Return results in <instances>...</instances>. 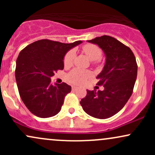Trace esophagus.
Listing matches in <instances>:
<instances>
[{
	"instance_id": "34e87169",
	"label": "esophagus",
	"mask_w": 155,
	"mask_h": 155,
	"mask_svg": "<svg viewBox=\"0 0 155 155\" xmlns=\"http://www.w3.org/2000/svg\"><path fill=\"white\" fill-rule=\"evenodd\" d=\"M77 90V87H76V86H73L72 87V90H74V91H75V90Z\"/></svg>"
}]
</instances>
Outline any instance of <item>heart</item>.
<instances>
[{
	"label": "heart",
	"instance_id": "obj_1",
	"mask_svg": "<svg viewBox=\"0 0 155 155\" xmlns=\"http://www.w3.org/2000/svg\"><path fill=\"white\" fill-rule=\"evenodd\" d=\"M83 52L91 60H93L95 63L99 61V59L102 56V50L98 46L93 44H84L81 47ZM74 52L72 50L68 51L65 54L63 59V63L65 66H70L74 61ZM91 76L90 71H88L80 70V69H74L68 74V79L70 82L75 84H81L84 82L87 79H89Z\"/></svg>",
	"mask_w": 155,
	"mask_h": 155
}]
</instances>
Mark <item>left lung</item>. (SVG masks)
<instances>
[{"mask_svg": "<svg viewBox=\"0 0 155 155\" xmlns=\"http://www.w3.org/2000/svg\"><path fill=\"white\" fill-rule=\"evenodd\" d=\"M87 41L97 44L106 54L104 69L96 77L97 85L104 86V90H87L80 104L90 116L107 119L118 113L130 97L138 65L132 50L113 37L102 35Z\"/></svg>", "mask_w": 155, "mask_h": 155, "instance_id": "1", "label": "left lung"}]
</instances>
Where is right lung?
I'll list each match as a JSON object with an SVG mask.
<instances>
[{
  "mask_svg": "<svg viewBox=\"0 0 155 155\" xmlns=\"http://www.w3.org/2000/svg\"><path fill=\"white\" fill-rule=\"evenodd\" d=\"M71 44L42 39L25 47L17 59L15 77L21 99L32 114L41 118L58 114L71 87L63 82L53 85L51 77L64 68L63 58Z\"/></svg>",
  "mask_w": 155,
  "mask_h": 155,
  "instance_id": "obj_1",
  "label": "right lung"
}]
</instances>
